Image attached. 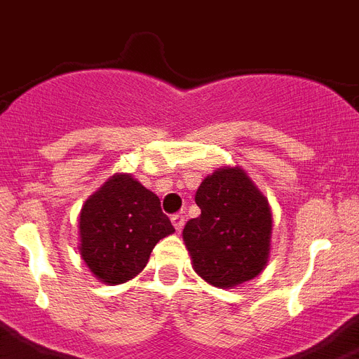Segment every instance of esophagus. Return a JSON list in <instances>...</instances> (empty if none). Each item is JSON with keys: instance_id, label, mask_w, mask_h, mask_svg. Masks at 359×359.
<instances>
[{"instance_id": "esophagus-1", "label": "esophagus", "mask_w": 359, "mask_h": 359, "mask_svg": "<svg viewBox=\"0 0 359 359\" xmlns=\"http://www.w3.org/2000/svg\"><path fill=\"white\" fill-rule=\"evenodd\" d=\"M183 224H185V216H183V215H174L172 216V226H174V229L177 231V233L183 229Z\"/></svg>"}]
</instances>
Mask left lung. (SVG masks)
Listing matches in <instances>:
<instances>
[{
    "mask_svg": "<svg viewBox=\"0 0 359 359\" xmlns=\"http://www.w3.org/2000/svg\"><path fill=\"white\" fill-rule=\"evenodd\" d=\"M194 200L201 215L183 229L194 271L218 288L255 279L268 264L271 240L264 194L242 168L224 167L201 182Z\"/></svg>",
    "mask_w": 359,
    "mask_h": 359,
    "instance_id": "left-lung-1",
    "label": "left lung"
}]
</instances>
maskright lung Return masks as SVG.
Here are the masks:
<instances>
[{
	"instance_id": "1",
	"label": "right lung",
	"mask_w": 359,
	"mask_h": 359,
	"mask_svg": "<svg viewBox=\"0 0 359 359\" xmlns=\"http://www.w3.org/2000/svg\"><path fill=\"white\" fill-rule=\"evenodd\" d=\"M80 257L104 284H123L141 273L154 245L172 235L161 201L130 174H115L80 211Z\"/></svg>"
}]
</instances>
